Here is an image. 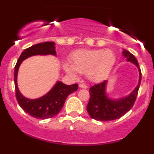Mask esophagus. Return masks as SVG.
I'll return each mask as SVG.
<instances>
[{
	"label": "esophagus",
	"instance_id": "esophagus-1",
	"mask_svg": "<svg viewBox=\"0 0 154 154\" xmlns=\"http://www.w3.org/2000/svg\"><path fill=\"white\" fill-rule=\"evenodd\" d=\"M79 87H80V88H87L86 85L83 84V83H81V84L79 85Z\"/></svg>",
	"mask_w": 154,
	"mask_h": 154
}]
</instances>
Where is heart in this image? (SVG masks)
<instances>
[{"label": "heart", "instance_id": "b5f03b06", "mask_svg": "<svg viewBox=\"0 0 154 154\" xmlns=\"http://www.w3.org/2000/svg\"><path fill=\"white\" fill-rule=\"evenodd\" d=\"M116 56L110 49H83L74 51L70 57V63H64L63 68L68 74L77 77V72L86 73L92 82H100L111 71Z\"/></svg>", "mask_w": 154, "mask_h": 154}]
</instances>
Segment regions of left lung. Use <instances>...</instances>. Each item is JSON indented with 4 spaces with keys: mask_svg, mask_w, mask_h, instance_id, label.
<instances>
[{
    "mask_svg": "<svg viewBox=\"0 0 154 154\" xmlns=\"http://www.w3.org/2000/svg\"><path fill=\"white\" fill-rule=\"evenodd\" d=\"M122 54L127 62L138 68L139 78L137 86L129 94L118 98L109 96L106 91L107 80L91 86L89 88L90 99L86 109L90 117L94 120L109 122L119 119L130 111L136 101L142 80L140 68L136 57L131 53L123 49Z\"/></svg>",
    "mask_w": 154,
    "mask_h": 154,
    "instance_id": "obj_1",
    "label": "left lung"
}]
</instances>
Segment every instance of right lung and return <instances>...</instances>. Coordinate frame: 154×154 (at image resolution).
Returning <instances> with one entry per match:
<instances>
[{
    "label": "right lung",
    "mask_w": 154,
    "mask_h": 154,
    "mask_svg": "<svg viewBox=\"0 0 154 154\" xmlns=\"http://www.w3.org/2000/svg\"><path fill=\"white\" fill-rule=\"evenodd\" d=\"M55 42H46L34 45L21 53L14 71L15 95L20 106L32 117L38 119H47L57 116L63 107L66 98L70 94L78 88V85H66L61 81H57L48 92L42 97L30 99L24 97L19 91L17 83L18 72L24 60L32 56L52 55L57 57Z\"/></svg>",
    "instance_id": "obj_1"
}]
</instances>
